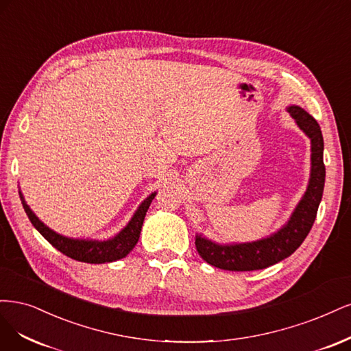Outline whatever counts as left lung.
Returning <instances> with one entry per match:
<instances>
[{
	"label": "left lung",
	"instance_id": "8db88e82",
	"mask_svg": "<svg viewBox=\"0 0 351 351\" xmlns=\"http://www.w3.org/2000/svg\"><path fill=\"white\" fill-rule=\"evenodd\" d=\"M289 114L298 127L311 138V178L306 192L299 201L289 221L280 230L264 239L245 243L220 245L197 234L195 246L199 256L210 265L228 271H254L274 265L290 256L311 232L322 199L325 184L324 138L316 122L306 110L289 106Z\"/></svg>",
	"mask_w": 351,
	"mask_h": 351
}]
</instances>
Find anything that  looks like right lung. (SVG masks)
<instances>
[{
	"instance_id": "add662e5",
	"label": "right lung",
	"mask_w": 351,
	"mask_h": 351,
	"mask_svg": "<svg viewBox=\"0 0 351 351\" xmlns=\"http://www.w3.org/2000/svg\"><path fill=\"white\" fill-rule=\"evenodd\" d=\"M19 194L29 220L53 247H56V250L62 252L64 255L75 259V261L88 263V264H105V263L117 261V259H121V258H125L134 250V246L138 242L145 213L149 210L157 192H153V194L147 197L141 202L137 211L134 213V216L131 217V220L128 221L125 228H123L117 236H114L112 239H108V241L73 239V237H66L53 232L52 229L48 228L47 224H43L35 216V213H33L30 207L26 204L25 197L21 195V192H19Z\"/></svg>"
}]
</instances>
